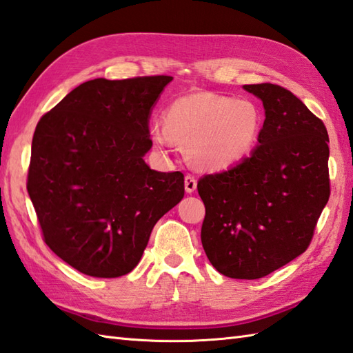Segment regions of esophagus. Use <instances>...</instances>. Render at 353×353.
<instances>
[{"mask_svg":"<svg viewBox=\"0 0 353 353\" xmlns=\"http://www.w3.org/2000/svg\"><path fill=\"white\" fill-rule=\"evenodd\" d=\"M184 184H185V192L187 193H193L197 187V181L193 175H185L184 179Z\"/></svg>","mask_w":353,"mask_h":353,"instance_id":"34e87169","label":"esophagus"}]
</instances>
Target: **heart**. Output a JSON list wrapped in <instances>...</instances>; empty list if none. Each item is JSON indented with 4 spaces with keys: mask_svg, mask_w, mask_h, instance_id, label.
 <instances>
[{
    "mask_svg": "<svg viewBox=\"0 0 353 353\" xmlns=\"http://www.w3.org/2000/svg\"><path fill=\"white\" fill-rule=\"evenodd\" d=\"M163 125L151 128L161 150L174 142L188 145L196 165L225 169L245 159L262 128V114L250 100L194 92L172 101L163 114Z\"/></svg>",
    "mask_w": 353,
    "mask_h": 353,
    "instance_id": "heart-1",
    "label": "heart"
}]
</instances>
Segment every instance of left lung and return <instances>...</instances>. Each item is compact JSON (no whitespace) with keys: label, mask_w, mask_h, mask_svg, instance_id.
Returning a JSON list of instances; mask_svg holds the SVG:
<instances>
[{"label":"left lung","mask_w":353,"mask_h":353,"mask_svg":"<svg viewBox=\"0 0 353 353\" xmlns=\"http://www.w3.org/2000/svg\"><path fill=\"white\" fill-rule=\"evenodd\" d=\"M263 103L265 121L250 157L205 175L201 239L220 274L268 276L310 245L330 199L328 132L303 101L276 83L244 85Z\"/></svg>","instance_id":"1"}]
</instances>
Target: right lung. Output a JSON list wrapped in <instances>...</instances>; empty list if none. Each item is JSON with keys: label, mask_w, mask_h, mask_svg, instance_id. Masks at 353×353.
Masks as SVG:
<instances>
[{"label": "right lung", "mask_w": 353, "mask_h": 353, "mask_svg": "<svg viewBox=\"0 0 353 353\" xmlns=\"http://www.w3.org/2000/svg\"><path fill=\"white\" fill-rule=\"evenodd\" d=\"M172 76L83 82L32 136L27 188L43 241L91 277L125 276L184 197L181 172L148 168L150 114Z\"/></svg>", "instance_id": "add662e5"}]
</instances>
